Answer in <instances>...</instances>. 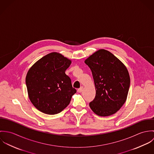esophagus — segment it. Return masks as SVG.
<instances>
[{
  "instance_id": "obj_1",
  "label": "esophagus",
  "mask_w": 154,
  "mask_h": 154,
  "mask_svg": "<svg viewBox=\"0 0 154 154\" xmlns=\"http://www.w3.org/2000/svg\"><path fill=\"white\" fill-rule=\"evenodd\" d=\"M83 87H81V88H79L78 89V92H81L82 91V90H83Z\"/></svg>"
}]
</instances>
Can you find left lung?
<instances>
[{"instance_id": "8db88e82", "label": "left lung", "mask_w": 154, "mask_h": 154, "mask_svg": "<svg viewBox=\"0 0 154 154\" xmlns=\"http://www.w3.org/2000/svg\"><path fill=\"white\" fill-rule=\"evenodd\" d=\"M91 70L96 94L89 107L100 116L116 113L126 102L130 76L123 63L110 51L101 49L85 60Z\"/></svg>"}]
</instances>
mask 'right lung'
I'll list each match as a JSON object with an SVG mask.
<instances>
[{
	"mask_svg": "<svg viewBox=\"0 0 154 154\" xmlns=\"http://www.w3.org/2000/svg\"><path fill=\"white\" fill-rule=\"evenodd\" d=\"M70 64V60L53 52L29 69L25 82L29 98L36 109L45 114H56L69 104L76 92L65 73Z\"/></svg>",
	"mask_w": 154,
	"mask_h": 154,
	"instance_id": "right-lung-1",
	"label": "right lung"
}]
</instances>
